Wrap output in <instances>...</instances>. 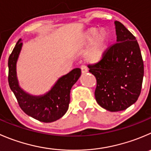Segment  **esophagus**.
<instances>
[{"label": "esophagus", "instance_id": "obj_1", "mask_svg": "<svg viewBox=\"0 0 151 151\" xmlns=\"http://www.w3.org/2000/svg\"><path fill=\"white\" fill-rule=\"evenodd\" d=\"M80 68H81V72L83 73V74H85V73L88 72V68H86V65H81Z\"/></svg>", "mask_w": 151, "mask_h": 151}]
</instances>
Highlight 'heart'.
I'll return each instance as SVG.
<instances>
[{"instance_id": "heart-1", "label": "heart", "mask_w": 151, "mask_h": 151, "mask_svg": "<svg viewBox=\"0 0 151 151\" xmlns=\"http://www.w3.org/2000/svg\"><path fill=\"white\" fill-rule=\"evenodd\" d=\"M111 36L108 31L96 28H89L83 32L79 39V46L84 48L88 46L84 53V59L88 63L99 62L108 49Z\"/></svg>"}]
</instances>
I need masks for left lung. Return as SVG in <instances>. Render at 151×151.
<instances>
[{
	"instance_id": "obj_1",
	"label": "left lung",
	"mask_w": 151,
	"mask_h": 151,
	"mask_svg": "<svg viewBox=\"0 0 151 151\" xmlns=\"http://www.w3.org/2000/svg\"><path fill=\"white\" fill-rule=\"evenodd\" d=\"M114 24L116 43L108 49L99 62L88 66L96 79V102L111 112L123 111L137 102L144 76L136 37L120 22Z\"/></svg>"
}]
</instances>
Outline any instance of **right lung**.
I'll list each match as a JSON object with an SVG mask.
<instances>
[{
    "instance_id": "right-lung-1",
    "label": "right lung",
    "mask_w": 151,
    "mask_h": 151,
    "mask_svg": "<svg viewBox=\"0 0 151 151\" xmlns=\"http://www.w3.org/2000/svg\"><path fill=\"white\" fill-rule=\"evenodd\" d=\"M23 43L17 41L9 58V85L20 108L25 114L43 122H52L65 114L68 109L70 91L81 75V70L74 68L60 77L50 90L43 95H32L25 91L19 85L17 77V62Z\"/></svg>"
}]
</instances>
